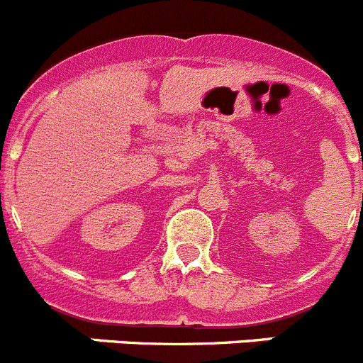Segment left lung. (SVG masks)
Returning a JSON list of instances; mask_svg holds the SVG:
<instances>
[{
  "instance_id": "left-lung-1",
  "label": "left lung",
  "mask_w": 363,
  "mask_h": 363,
  "mask_svg": "<svg viewBox=\"0 0 363 363\" xmlns=\"http://www.w3.org/2000/svg\"><path fill=\"white\" fill-rule=\"evenodd\" d=\"M362 160H363V158H362Z\"/></svg>"
}]
</instances>
